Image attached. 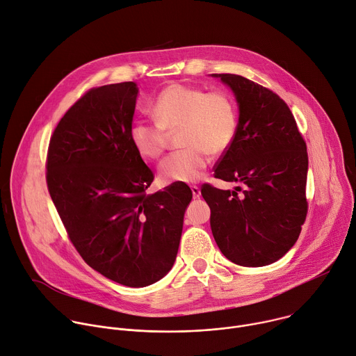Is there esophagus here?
Segmentation results:
<instances>
[{
  "mask_svg": "<svg viewBox=\"0 0 356 356\" xmlns=\"http://www.w3.org/2000/svg\"><path fill=\"white\" fill-rule=\"evenodd\" d=\"M191 191H192V196L196 199V197H199L200 196V189L197 188V186H191Z\"/></svg>",
  "mask_w": 356,
  "mask_h": 356,
  "instance_id": "34e87169",
  "label": "esophagus"
}]
</instances>
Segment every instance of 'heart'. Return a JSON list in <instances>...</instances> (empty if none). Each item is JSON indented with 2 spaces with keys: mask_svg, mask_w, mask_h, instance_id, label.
Instances as JSON below:
<instances>
[{
  "mask_svg": "<svg viewBox=\"0 0 356 356\" xmlns=\"http://www.w3.org/2000/svg\"><path fill=\"white\" fill-rule=\"evenodd\" d=\"M156 123L136 122L130 127V141L143 159L157 160L167 149V133L181 130V146L159 167L165 184L197 181L211 154L222 156L233 145L238 129V111L230 94L222 90L206 91L184 83L167 86L150 106Z\"/></svg>",
  "mask_w": 356,
  "mask_h": 356,
  "instance_id": "obj_1",
  "label": "heart"
}]
</instances>
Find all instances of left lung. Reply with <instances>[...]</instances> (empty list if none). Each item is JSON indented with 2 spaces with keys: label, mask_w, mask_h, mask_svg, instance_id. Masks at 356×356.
Wrapping results in <instances>:
<instances>
[{
  "label": "left lung",
  "mask_w": 356,
  "mask_h": 356,
  "mask_svg": "<svg viewBox=\"0 0 356 356\" xmlns=\"http://www.w3.org/2000/svg\"><path fill=\"white\" fill-rule=\"evenodd\" d=\"M213 76L230 86L240 108L236 138L213 175L243 186L202 185L211 233L232 262L265 266L295 245L307 216L306 141L277 94L241 76Z\"/></svg>",
  "instance_id": "left-lung-1"
}]
</instances>
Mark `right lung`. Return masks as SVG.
<instances>
[{
  "mask_svg": "<svg viewBox=\"0 0 356 356\" xmlns=\"http://www.w3.org/2000/svg\"><path fill=\"white\" fill-rule=\"evenodd\" d=\"M133 81L88 90L57 123L46 182L70 241L101 275L130 288L164 277L174 265L188 185L147 193L153 171L134 150Z\"/></svg>",
  "mask_w": 356,
  "mask_h": 356,
  "instance_id": "right-lung-1",
  "label": "right lung"
}]
</instances>
